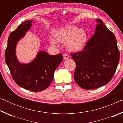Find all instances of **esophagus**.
I'll return each mask as SVG.
<instances>
[{"mask_svg":"<svg viewBox=\"0 0 123 123\" xmlns=\"http://www.w3.org/2000/svg\"><path fill=\"white\" fill-rule=\"evenodd\" d=\"M63 56V58H64V60H67V59H69V55H68L67 54H66V53L64 54Z\"/></svg>","mask_w":123,"mask_h":123,"instance_id":"34e87169","label":"esophagus"}]
</instances>
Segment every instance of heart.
<instances>
[{"label": "heart", "mask_w": 123, "mask_h": 123, "mask_svg": "<svg viewBox=\"0 0 123 123\" xmlns=\"http://www.w3.org/2000/svg\"><path fill=\"white\" fill-rule=\"evenodd\" d=\"M55 36L57 41L67 43V48L72 51H80L84 49L88 38L86 31L73 25L59 30ZM51 43L53 46H58L55 39H51Z\"/></svg>", "instance_id": "1"}]
</instances>
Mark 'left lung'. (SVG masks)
Returning <instances> with one entry per match:
<instances>
[{"label": "left lung", "mask_w": 123, "mask_h": 123, "mask_svg": "<svg viewBox=\"0 0 123 123\" xmlns=\"http://www.w3.org/2000/svg\"><path fill=\"white\" fill-rule=\"evenodd\" d=\"M94 34L81 51L71 54L76 63L74 80L85 89L99 88L113 78L119 62V50L114 34L103 20L97 19Z\"/></svg>", "instance_id": "1"}]
</instances>
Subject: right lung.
Listing matches in <instances>:
<instances>
[{"label":"right lung","instance_id":"right-lung-1","mask_svg":"<svg viewBox=\"0 0 123 123\" xmlns=\"http://www.w3.org/2000/svg\"><path fill=\"white\" fill-rule=\"evenodd\" d=\"M32 21L24 22L10 34L5 51V60L17 84L27 90L39 92L50 85L54 72L63 59L61 53L50 55L47 52L40 51L30 63L23 64L18 61L16 55V45L30 29Z\"/></svg>","mask_w":123,"mask_h":123}]
</instances>
